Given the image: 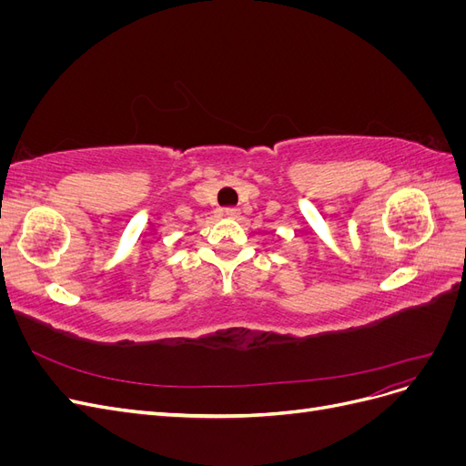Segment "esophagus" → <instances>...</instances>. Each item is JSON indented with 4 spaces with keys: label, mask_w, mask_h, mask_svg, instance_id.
Instances as JSON below:
<instances>
[{
    "label": "esophagus",
    "mask_w": 466,
    "mask_h": 466,
    "mask_svg": "<svg viewBox=\"0 0 466 466\" xmlns=\"http://www.w3.org/2000/svg\"><path fill=\"white\" fill-rule=\"evenodd\" d=\"M223 214L228 216V218H237V216H238V209H237V208H233V206H229V208H225V209H223Z\"/></svg>",
    "instance_id": "1"
}]
</instances>
